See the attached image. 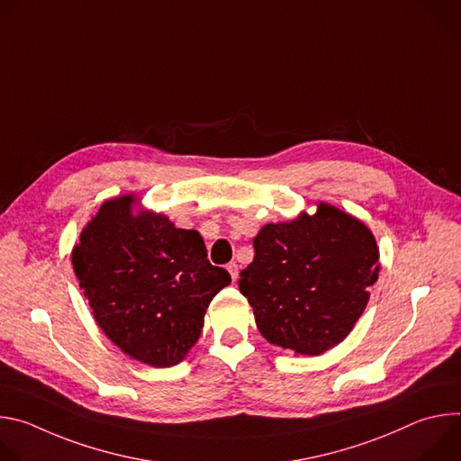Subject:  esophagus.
<instances>
[{"label": "esophagus", "mask_w": 461, "mask_h": 461, "mask_svg": "<svg viewBox=\"0 0 461 461\" xmlns=\"http://www.w3.org/2000/svg\"><path fill=\"white\" fill-rule=\"evenodd\" d=\"M226 270L230 272L231 279H233V281H237V277H239V265H237V262H230V265L226 267Z\"/></svg>", "instance_id": "34e87169"}]
</instances>
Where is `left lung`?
I'll list each match as a JSON object with an SVG mask.
<instances>
[{"label": "left lung", "instance_id": "obj_1", "mask_svg": "<svg viewBox=\"0 0 461 461\" xmlns=\"http://www.w3.org/2000/svg\"><path fill=\"white\" fill-rule=\"evenodd\" d=\"M253 248L239 290L262 338L319 356L352 332L379 274L375 239L359 219L319 203L313 215L262 226Z\"/></svg>", "mask_w": 461, "mask_h": 461}]
</instances>
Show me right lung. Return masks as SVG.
<instances>
[{
  "label": "right lung",
  "mask_w": 461,
  "mask_h": 461,
  "mask_svg": "<svg viewBox=\"0 0 461 461\" xmlns=\"http://www.w3.org/2000/svg\"><path fill=\"white\" fill-rule=\"evenodd\" d=\"M135 206L133 194L104 203L80 233L73 268L98 326L123 354L173 366L199 339L212 299L231 277L208 260L199 231Z\"/></svg>",
  "instance_id": "right-lung-1"
}]
</instances>
